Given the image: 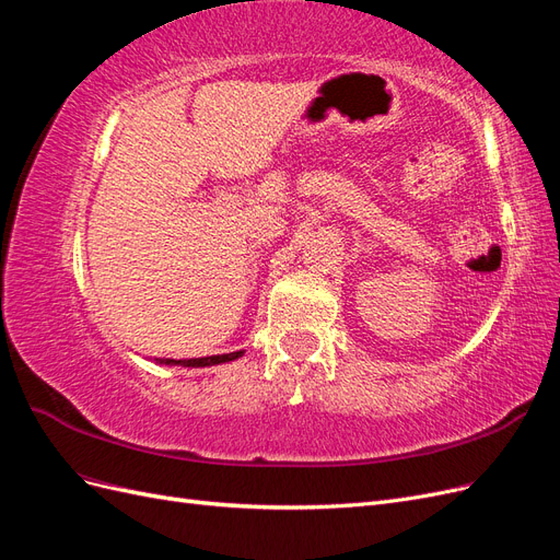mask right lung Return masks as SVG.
Masks as SVG:
<instances>
[{"instance_id": "add662e5", "label": "right lung", "mask_w": 560, "mask_h": 560, "mask_svg": "<svg viewBox=\"0 0 560 560\" xmlns=\"http://www.w3.org/2000/svg\"><path fill=\"white\" fill-rule=\"evenodd\" d=\"M243 354V350L238 352H229V354H212V358H196V360H159L161 364H182V366H212V364H222V362H231L238 360Z\"/></svg>"}]
</instances>
